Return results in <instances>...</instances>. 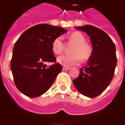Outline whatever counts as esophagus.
Listing matches in <instances>:
<instances>
[{
    "instance_id": "obj_1",
    "label": "esophagus",
    "mask_w": 125,
    "mask_h": 125,
    "mask_svg": "<svg viewBox=\"0 0 125 125\" xmlns=\"http://www.w3.org/2000/svg\"><path fill=\"white\" fill-rule=\"evenodd\" d=\"M69 69H70L69 67H65V66H63V70H64V71L68 70Z\"/></svg>"
}]
</instances>
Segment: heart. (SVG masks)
Listing matches in <instances>:
<instances>
[{
    "instance_id": "obj_1",
    "label": "heart",
    "mask_w": 125,
    "mask_h": 125,
    "mask_svg": "<svg viewBox=\"0 0 125 125\" xmlns=\"http://www.w3.org/2000/svg\"><path fill=\"white\" fill-rule=\"evenodd\" d=\"M69 40L75 44L72 50L73 55H62L57 58V62L65 67L76 66L81 62V57L83 60L87 59L91 55V48L85 43V39L79 32L70 35ZM64 49V44L62 37L56 38L52 43V51L56 55L61 54Z\"/></svg>"
}]
</instances>
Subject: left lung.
<instances>
[{
	"mask_svg": "<svg viewBox=\"0 0 125 125\" xmlns=\"http://www.w3.org/2000/svg\"><path fill=\"white\" fill-rule=\"evenodd\" d=\"M90 38L93 50L87 65L80 69V74L73 81L81 94L94 98L101 94L112 80L117 59L116 46L109 35L92 25L77 27Z\"/></svg>",
	"mask_w": 125,
	"mask_h": 125,
	"instance_id": "8db88e82",
	"label": "left lung"
}]
</instances>
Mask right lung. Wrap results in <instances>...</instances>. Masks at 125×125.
Here are the masks:
<instances>
[{
  "label": "right lung",
  "mask_w": 125,
  "mask_h": 125,
  "mask_svg": "<svg viewBox=\"0 0 125 125\" xmlns=\"http://www.w3.org/2000/svg\"><path fill=\"white\" fill-rule=\"evenodd\" d=\"M67 33L62 27L40 24L25 31L13 49L11 70L18 90L31 98L44 94L51 87L62 66L55 63L50 67L46 62H55L52 43Z\"/></svg>",
  "instance_id": "add662e5"
}]
</instances>
